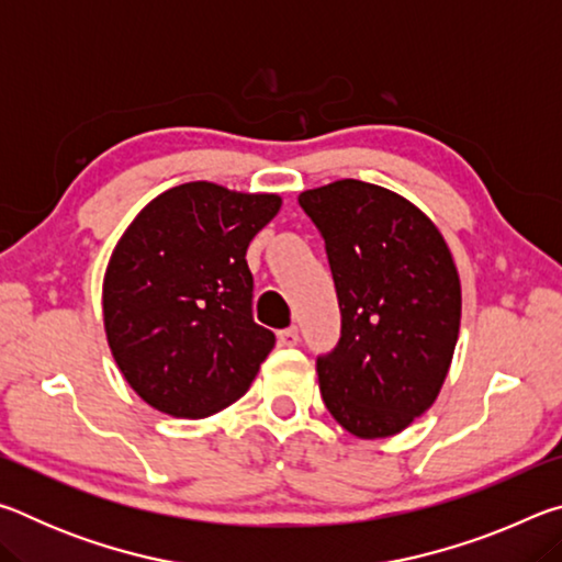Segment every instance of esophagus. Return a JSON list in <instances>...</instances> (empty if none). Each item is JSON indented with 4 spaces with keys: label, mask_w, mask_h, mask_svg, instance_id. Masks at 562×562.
Here are the masks:
<instances>
[{
    "label": "esophagus",
    "mask_w": 562,
    "mask_h": 562,
    "mask_svg": "<svg viewBox=\"0 0 562 562\" xmlns=\"http://www.w3.org/2000/svg\"><path fill=\"white\" fill-rule=\"evenodd\" d=\"M300 341V331H297V327H288V329H282L280 331V345L282 347H294Z\"/></svg>",
    "instance_id": "1"
}]
</instances>
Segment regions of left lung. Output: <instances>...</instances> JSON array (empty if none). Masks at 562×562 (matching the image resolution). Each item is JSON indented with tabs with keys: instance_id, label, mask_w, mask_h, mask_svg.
Here are the masks:
<instances>
[{
	"instance_id": "8db88e82",
	"label": "left lung",
	"mask_w": 562,
	"mask_h": 562,
	"mask_svg": "<svg viewBox=\"0 0 562 562\" xmlns=\"http://www.w3.org/2000/svg\"><path fill=\"white\" fill-rule=\"evenodd\" d=\"M325 237L341 337L319 392L359 439L404 431L439 396L461 327V280L439 227L394 190L345 178L300 193Z\"/></svg>"
}]
</instances>
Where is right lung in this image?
Returning <instances> with one entry per match:
<instances>
[{"label":"right lung","instance_id":"add662e5","mask_svg":"<svg viewBox=\"0 0 562 562\" xmlns=\"http://www.w3.org/2000/svg\"><path fill=\"white\" fill-rule=\"evenodd\" d=\"M280 205L274 193L193 180L156 195L121 235L103 274V329L148 406L203 418L250 389L274 335L252 319L245 252Z\"/></svg>","mask_w":562,"mask_h":562}]
</instances>
